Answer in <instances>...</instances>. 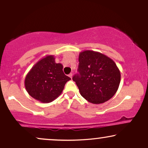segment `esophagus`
<instances>
[{
  "mask_svg": "<svg viewBox=\"0 0 148 148\" xmlns=\"http://www.w3.org/2000/svg\"><path fill=\"white\" fill-rule=\"evenodd\" d=\"M69 77L71 78V79H72V76H73V75H72V74H69Z\"/></svg>",
  "mask_w": 148,
  "mask_h": 148,
  "instance_id": "obj_1",
  "label": "esophagus"
}]
</instances>
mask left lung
Segmentation results:
<instances>
[{
  "mask_svg": "<svg viewBox=\"0 0 148 148\" xmlns=\"http://www.w3.org/2000/svg\"><path fill=\"white\" fill-rule=\"evenodd\" d=\"M79 75L74 76L81 95L89 102L99 104L114 96L121 74L115 62L104 54L91 50L80 52Z\"/></svg>",
  "mask_w": 148,
  "mask_h": 148,
  "instance_id": "8db88e82",
  "label": "left lung"
}]
</instances>
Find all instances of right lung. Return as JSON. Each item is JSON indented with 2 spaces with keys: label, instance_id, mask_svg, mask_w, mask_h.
<instances>
[{
  "label": "right lung",
  "instance_id": "right-lung-1",
  "mask_svg": "<svg viewBox=\"0 0 148 148\" xmlns=\"http://www.w3.org/2000/svg\"><path fill=\"white\" fill-rule=\"evenodd\" d=\"M53 55L45 56L37 62L25 78V88L32 97L49 103L58 97L64 85L71 79L64 75L63 66L56 63Z\"/></svg>",
  "mask_w": 148,
  "mask_h": 148
}]
</instances>
